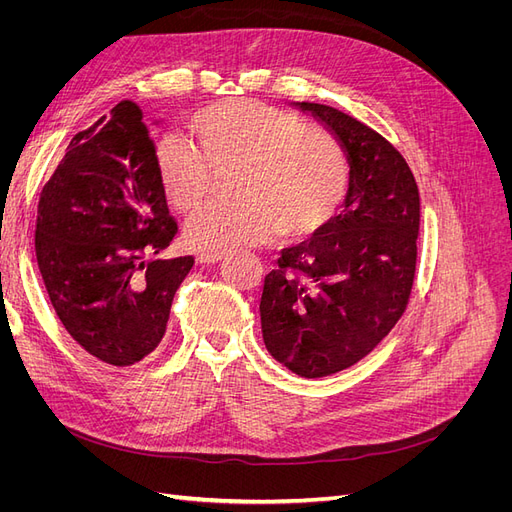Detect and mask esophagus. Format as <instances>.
<instances>
[{"label": "esophagus", "mask_w": 512, "mask_h": 512, "mask_svg": "<svg viewBox=\"0 0 512 512\" xmlns=\"http://www.w3.org/2000/svg\"><path fill=\"white\" fill-rule=\"evenodd\" d=\"M224 258L222 252H203L196 256V262H200V265H215V262H220Z\"/></svg>", "instance_id": "1"}]
</instances>
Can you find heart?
<instances>
[{"instance_id": "b5f03b06", "label": "heart", "mask_w": 512, "mask_h": 512, "mask_svg": "<svg viewBox=\"0 0 512 512\" xmlns=\"http://www.w3.org/2000/svg\"><path fill=\"white\" fill-rule=\"evenodd\" d=\"M194 145L166 136L156 147V173L170 209L198 213L215 192L213 175H230L226 205L188 226L198 252L254 245L273 232L282 241H307L327 230L350 190L344 145L301 117L258 102L232 100L196 113Z\"/></svg>"}]
</instances>
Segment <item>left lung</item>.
<instances>
[{"label":"left lung","mask_w":512,"mask_h":512,"mask_svg":"<svg viewBox=\"0 0 512 512\" xmlns=\"http://www.w3.org/2000/svg\"><path fill=\"white\" fill-rule=\"evenodd\" d=\"M344 145L350 190L320 235L288 247L265 277L262 339L303 378L337 374L391 333L410 299L421 198L401 153L365 123L314 102H290Z\"/></svg>","instance_id":"obj_1"}]
</instances>
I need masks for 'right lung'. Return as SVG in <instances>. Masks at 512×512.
Segmentation results:
<instances>
[{"mask_svg": "<svg viewBox=\"0 0 512 512\" xmlns=\"http://www.w3.org/2000/svg\"><path fill=\"white\" fill-rule=\"evenodd\" d=\"M134 102L79 132L42 188L36 258L55 312L96 359L126 367L156 350L194 258H158L177 235L151 128Z\"/></svg>", "mask_w": 512, "mask_h": 512, "instance_id": "obj_1", "label": "right lung"}]
</instances>
